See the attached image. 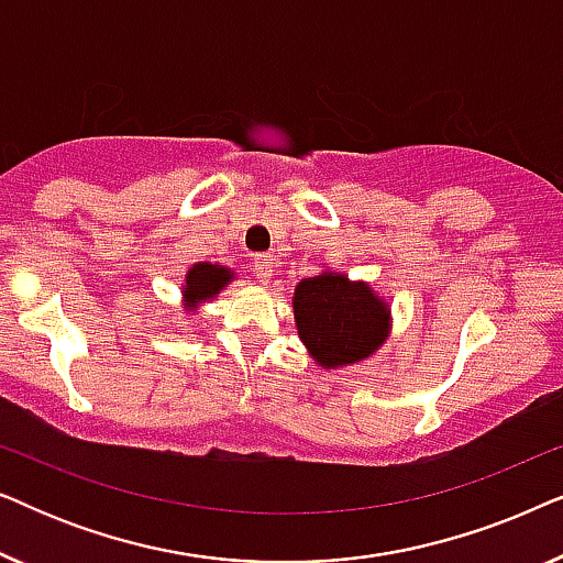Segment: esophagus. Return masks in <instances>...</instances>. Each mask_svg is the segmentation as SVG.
Returning a JSON list of instances; mask_svg holds the SVG:
<instances>
[{"label":"esophagus","mask_w":563,"mask_h":563,"mask_svg":"<svg viewBox=\"0 0 563 563\" xmlns=\"http://www.w3.org/2000/svg\"><path fill=\"white\" fill-rule=\"evenodd\" d=\"M253 272H256L258 282H272L274 276V256H256L253 258Z\"/></svg>","instance_id":"obj_1"}]
</instances>
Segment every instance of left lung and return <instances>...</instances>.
<instances>
[{
	"mask_svg": "<svg viewBox=\"0 0 563 563\" xmlns=\"http://www.w3.org/2000/svg\"><path fill=\"white\" fill-rule=\"evenodd\" d=\"M295 322L299 341L322 368H343L374 356L391 328L389 305L368 282L341 272H320L297 284Z\"/></svg>",
	"mask_w": 563,
	"mask_h": 563,
	"instance_id": "left-lung-1",
	"label": "left lung"
}]
</instances>
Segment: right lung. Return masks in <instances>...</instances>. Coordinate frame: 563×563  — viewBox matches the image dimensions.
Returning <instances> with one entry per match:
<instances>
[{"label":"right lung","instance_id":"add662e5","mask_svg":"<svg viewBox=\"0 0 563 563\" xmlns=\"http://www.w3.org/2000/svg\"><path fill=\"white\" fill-rule=\"evenodd\" d=\"M235 279L233 268L222 264H210V261H199L187 272V279L181 284V299L184 310L195 312L202 307V302H210Z\"/></svg>","mask_w":563,"mask_h":563}]
</instances>
